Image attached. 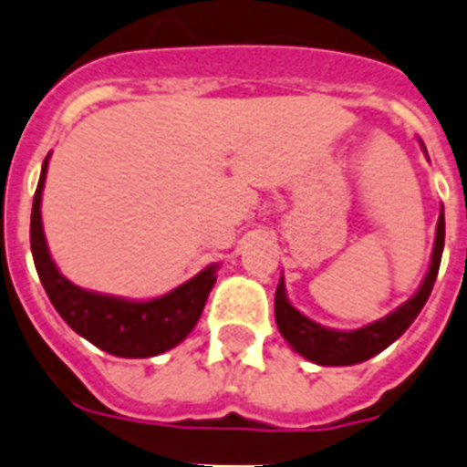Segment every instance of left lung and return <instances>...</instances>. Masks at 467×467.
<instances>
[{"instance_id": "1", "label": "left lung", "mask_w": 467, "mask_h": 467, "mask_svg": "<svg viewBox=\"0 0 467 467\" xmlns=\"http://www.w3.org/2000/svg\"><path fill=\"white\" fill-rule=\"evenodd\" d=\"M443 211L437 223V240H434V252H431L430 271L424 275L422 285L412 295L405 305H400L396 312H391L384 319L374 321V324L358 328V331H336V328H326L317 321L306 319L305 314L297 312L285 295V283L280 278L278 290H275V324L283 338L293 345V350L299 352L302 358L312 359L317 365L324 367H348L365 362L374 358L379 352L389 348L396 338H400L408 326L418 319L422 312L424 302L430 297L434 280H437L439 264H441L443 252Z\"/></svg>"}]
</instances>
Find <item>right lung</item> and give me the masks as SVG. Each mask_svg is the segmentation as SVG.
I'll use <instances>...</instances> for the list:
<instances>
[{"label":"right lung","mask_w":467,"mask_h":467,"mask_svg":"<svg viewBox=\"0 0 467 467\" xmlns=\"http://www.w3.org/2000/svg\"><path fill=\"white\" fill-rule=\"evenodd\" d=\"M47 158L43 162V172L33 196L30 252L40 283L59 317L78 336L117 358H153L182 343L203 312L218 266L203 268L184 285L174 287L172 293L148 302H131V299L90 293L74 285L57 271L45 242L40 201H43L45 174H47Z\"/></svg>","instance_id":"right-lung-1"}]
</instances>
